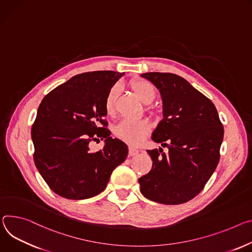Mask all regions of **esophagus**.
I'll return each instance as SVG.
<instances>
[{"instance_id": "34e87169", "label": "esophagus", "mask_w": 252, "mask_h": 252, "mask_svg": "<svg viewBox=\"0 0 252 252\" xmlns=\"http://www.w3.org/2000/svg\"><path fill=\"white\" fill-rule=\"evenodd\" d=\"M139 150L138 149H134V148H132V147H129L128 148V155L129 156H135V155H138L139 154Z\"/></svg>"}]
</instances>
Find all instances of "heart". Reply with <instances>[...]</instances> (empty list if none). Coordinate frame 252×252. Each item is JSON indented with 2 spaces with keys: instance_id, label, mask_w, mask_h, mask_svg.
Instances as JSON below:
<instances>
[{
  "instance_id": "obj_1",
  "label": "heart",
  "mask_w": 252,
  "mask_h": 252,
  "mask_svg": "<svg viewBox=\"0 0 252 252\" xmlns=\"http://www.w3.org/2000/svg\"><path fill=\"white\" fill-rule=\"evenodd\" d=\"M135 95L144 103H151L156 97L155 86L147 80H138L131 84ZM118 96V88L112 87L105 97L104 108L108 116L114 111V104ZM151 130V126L146 120H123L116 126V135L129 145H139Z\"/></svg>"
}]
</instances>
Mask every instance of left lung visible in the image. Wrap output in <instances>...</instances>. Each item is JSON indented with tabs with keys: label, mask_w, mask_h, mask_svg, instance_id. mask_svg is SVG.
<instances>
[{
	"label": "left lung",
	"mask_w": 252,
	"mask_h": 252,
	"mask_svg": "<svg viewBox=\"0 0 252 252\" xmlns=\"http://www.w3.org/2000/svg\"><path fill=\"white\" fill-rule=\"evenodd\" d=\"M141 76L161 94L163 120L153 131L152 140L169 151H147L153 166L139 179L141 192L157 203H185L202 191L218 165L223 126L213 102L186 79L162 72Z\"/></svg>",
	"instance_id": "1"
}]
</instances>
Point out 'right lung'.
Masks as SVG:
<instances>
[{
    "mask_svg": "<svg viewBox=\"0 0 252 252\" xmlns=\"http://www.w3.org/2000/svg\"><path fill=\"white\" fill-rule=\"evenodd\" d=\"M125 73L85 72L71 77L45 96L31 135L34 162L50 189L59 196L82 200L102 192L112 171L126 158L127 146L112 139L104 108L108 91ZM103 139L104 149L91 153L89 143Z\"/></svg>",
    "mask_w": 252,
    "mask_h": 252,
    "instance_id": "obj_1",
    "label": "right lung"
}]
</instances>
